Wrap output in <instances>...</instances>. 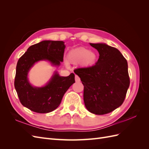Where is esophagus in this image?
<instances>
[{
	"mask_svg": "<svg viewBox=\"0 0 149 149\" xmlns=\"http://www.w3.org/2000/svg\"><path fill=\"white\" fill-rule=\"evenodd\" d=\"M75 81L76 82H79L80 81V78L79 76L77 75H75Z\"/></svg>",
	"mask_w": 149,
	"mask_h": 149,
	"instance_id": "1",
	"label": "esophagus"
}]
</instances>
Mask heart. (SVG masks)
Instances as JSON below:
<instances>
[{
	"label": "heart",
	"instance_id": "heart-1",
	"mask_svg": "<svg viewBox=\"0 0 149 149\" xmlns=\"http://www.w3.org/2000/svg\"><path fill=\"white\" fill-rule=\"evenodd\" d=\"M97 58L96 52L89 51L85 48H79L71 50L68 55V60L74 64L82 62L84 66H90L96 62ZM66 65L69 66L68 61L65 62Z\"/></svg>",
	"mask_w": 149,
	"mask_h": 149
}]
</instances>
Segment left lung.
<instances>
[{
	"mask_svg": "<svg viewBox=\"0 0 149 149\" xmlns=\"http://www.w3.org/2000/svg\"><path fill=\"white\" fill-rule=\"evenodd\" d=\"M100 57L96 64L74 71L84 85V102L93 114L103 115L123 103L130 84L127 61L118 49L106 43H90Z\"/></svg>",
	"mask_w": 149,
	"mask_h": 149,
	"instance_id": "1",
	"label": "left lung"
}]
</instances>
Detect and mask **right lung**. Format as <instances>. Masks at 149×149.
Returning <instances> with one entry per match:
<instances>
[{"mask_svg":"<svg viewBox=\"0 0 149 149\" xmlns=\"http://www.w3.org/2000/svg\"><path fill=\"white\" fill-rule=\"evenodd\" d=\"M65 42L44 40L30 46L17 62L15 88L21 104L37 113H48L59 106L65 93L75 83L74 74L61 76L54 72L49 81L42 87H35L29 82L28 74L40 61H48L59 66L63 61Z\"/></svg>","mask_w":149,"mask_h":149,"instance_id":"add662e5","label":"right lung"}]
</instances>
